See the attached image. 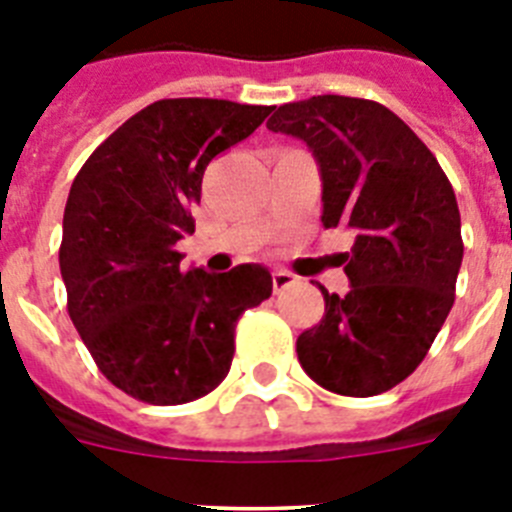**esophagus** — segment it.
<instances>
[{
  "instance_id": "obj_1",
  "label": "esophagus",
  "mask_w": 512,
  "mask_h": 512,
  "mask_svg": "<svg viewBox=\"0 0 512 512\" xmlns=\"http://www.w3.org/2000/svg\"><path fill=\"white\" fill-rule=\"evenodd\" d=\"M271 284H274V289H287V287H292V284H295V277H292V274H289V271H284V269H274L271 271Z\"/></svg>"
}]
</instances>
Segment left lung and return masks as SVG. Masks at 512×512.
Wrapping results in <instances>:
<instances>
[{"mask_svg":"<svg viewBox=\"0 0 512 512\" xmlns=\"http://www.w3.org/2000/svg\"><path fill=\"white\" fill-rule=\"evenodd\" d=\"M266 128L305 140L323 179V225L348 228L351 289L297 338L320 387L348 397L392 390L418 369L454 305L464 243L456 194L436 156L384 104L320 97L282 104Z\"/></svg>","mask_w":512,"mask_h":512,"instance_id":"left-lung-1","label":"left lung"}]
</instances>
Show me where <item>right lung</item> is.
<instances>
[{
    "label": "right lung",
    "instance_id": "right-lung-1",
    "mask_svg": "<svg viewBox=\"0 0 512 512\" xmlns=\"http://www.w3.org/2000/svg\"><path fill=\"white\" fill-rule=\"evenodd\" d=\"M274 107L158 99L122 122L71 184L58 251L71 323L99 372L148 405L205 397L230 372L235 323L271 297V274L241 264L184 271L176 243L217 153Z\"/></svg>",
    "mask_w": 512,
    "mask_h": 512
}]
</instances>
